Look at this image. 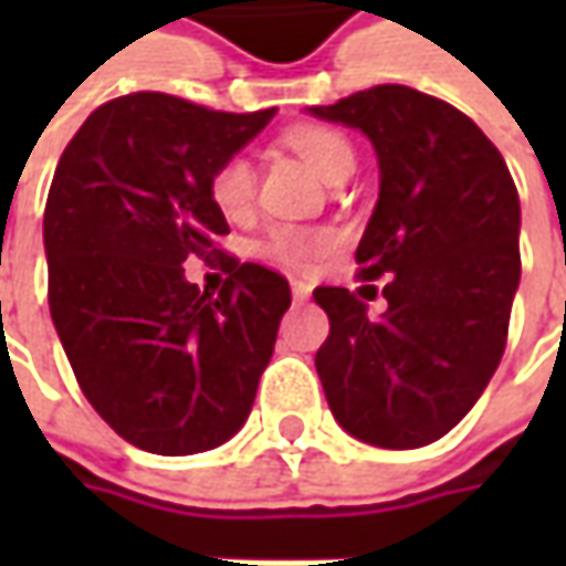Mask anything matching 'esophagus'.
Wrapping results in <instances>:
<instances>
[{"label": "esophagus", "instance_id": "obj_1", "mask_svg": "<svg viewBox=\"0 0 566 566\" xmlns=\"http://www.w3.org/2000/svg\"><path fill=\"white\" fill-rule=\"evenodd\" d=\"M293 298L302 305V302H308L312 298V286L308 283H302V280H293Z\"/></svg>", "mask_w": 566, "mask_h": 566}]
</instances>
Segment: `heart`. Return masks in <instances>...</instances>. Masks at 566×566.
Returning <instances> with one entry per match:
<instances>
[{
	"instance_id": "obj_1",
	"label": "heart",
	"mask_w": 566,
	"mask_h": 566,
	"mask_svg": "<svg viewBox=\"0 0 566 566\" xmlns=\"http://www.w3.org/2000/svg\"><path fill=\"white\" fill-rule=\"evenodd\" d=\"M286 142L305 164L315 169L324 182H331L343 169L356 166V154L349 142L321 125H302L286 135ZM210 201L223 217H242L249 213L251 201H254V166L245 154H232L223 164L210 172ZM334 232L327 229H302V227H273L264 242H261V254L273 258L280 264L290 268H305L317 261L321 254L334 249Z\"/></svg>"
}]
</instances>
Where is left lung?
I'll return each mask as SVG.
<instances>
[{
  "mask_svg": "<svg viewBox=\"0 0 566 566\" xmlns=\"http://www.w3.org/2000/svg\"><path fill=\"white\" fill-rule=\"evenodd\" d=\"M312 116L359 128L378 154L380 191L356 261L390 276L387 312L317 286L331 334L315 368L353 438L412 450L444 438L489 387L520 286V195L501 150L450 103L378 84Z\"/></svg>",
  "mask_w": 566,
  "mask_h": 566,
  "instance_id": "1",
  "label": "left lung"
}]
</instances>
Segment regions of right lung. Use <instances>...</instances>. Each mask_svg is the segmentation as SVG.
<instances>
[{
    "label": "right lung",
    "instance_id": "right-lung-1",
    "mask_svg": "<svg viewBox=\"0 0 566 566\" xmlns=\"http://www.w3.org/2000/svg\"><path fill=\"white\" fill-rule=\"evenodd\" d=\"M276 109L217 113L142 91L97 106L55 166L43 249L50 315L84 397L128 444L188 457L229 441L273 356L290 283L220 258L227 283L186 280L220 254L210 172Z\"/></svg>",
    "mask_w": 566,
    "mask_h": 566
}]
</instances>
